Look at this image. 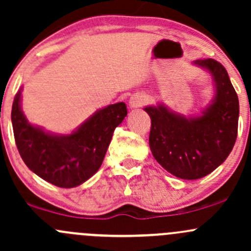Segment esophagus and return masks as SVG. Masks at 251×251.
<instances>
[{
    "label": "esophagus",
    "mask_w": 251,
    "mask_h": 251,
    "mask_svg": "<svg viewBox=\"0 0 251 251\" xmlns=\"http://www.w3.org/2000/svg\"><path fill=\"white\" fill-rule=\"evenodd\" d=\"M146 101L147 97L145 94H134L130 98V100H129V105H130L131 109H137V107L146 104Z\"/></svg>",
    "instance_id": "34e87169"
}]
</instances>
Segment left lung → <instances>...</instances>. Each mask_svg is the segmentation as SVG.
I'll return each mask as SVG.
<instances>
[{
    "label": "left lung",
    "mask_w": 251,
    "mask_h": 251,
    "mask_svg": "<svg viewBox=\"0 0 251 251\" xmlns=\"http://www.w3.org/2000/svg\"><path fill=\"white\" fill-rule=\"evenodd\" d=\"M194 66L211 74L214 96L198 116L175 112L165 104L145 107L152 121L150 148L166 171L182 179H199L222 165L237 139L238 97L223 64L212 58Z\"/></svg>",
    "instance_id": "8db88e82"
}]
</instances>
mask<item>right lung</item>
<instances>
[{"label": "right lung", "instance_id": "obj_1", "mask_svg": "<svg viewBox=\"0 0 251 251\" xmlns=\"http://www.w3.org/2000/svg\"><path fill=\"white\" fill-rule=\"evenodd\" d=\"M23 87L15 94L12 125L15 144L32 172L60 188L82 184L98 171L116 126L128 114L125 103L107 105L69 134H56L28 122L21 109Z\"/></svg>", "mask_w": 251, "mask_h": 251}]
</instances>
